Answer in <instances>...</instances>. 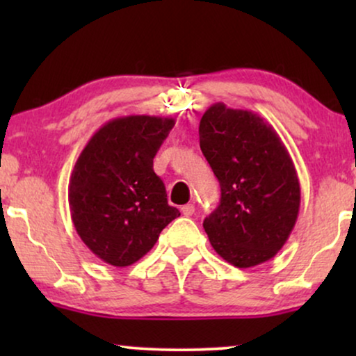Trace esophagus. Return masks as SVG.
<instances>
[{
    "label": "esophagus",
    "mask_w": 356,
    "mask_h": 356,
    "mask_svg": "<svg viewBox=\"0 0 356 356\" xmlns=\"http://www.w3.org/2000/svg\"><path fill=\"white\" fill-rule=\"evenodd\" d=\"M194 204H186V206H183L181 207V212H183V216H186V217H189V216H193L194 213Z\"/></svg>",
    "instance_id": "1"
}]
</instances>
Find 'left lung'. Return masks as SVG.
<instances>
[{"instance_id": "obj_1", "label": "left lung", "mask_w": 356, "mask_h": 356, "mask_svg": "<svg viewBox=\"0 0 356 356\" xmlns=\"http://www.w3.org/2000/svg\"><path fill=\"white\" fill-rule=\"evenodd\" d=\"M199 144L222 191L202 223L212 248L240 269L272 259L289 240L301 201L298 175L279 134L257 113L218 102L202 115Z\"/></svg>"}]
</instances>
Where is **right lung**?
<instances>
[{"label": "right lung", "instance_id": "obj_1", "mask_svg": "<svg viewBox=\"0 0 356 356\" xmlns=\"http://www.w3.org/2000/svg\"><path fill=\"white\" fill-rule=\"evenodd\" d=\"M173 126V118L149 115L110 120L77 159L67 193L71 218L84 245L106 264H134L179 217L154 172L155 154Z\"/></svg>", "mask_w": 356, "mask_h": 356}]
</instances>
